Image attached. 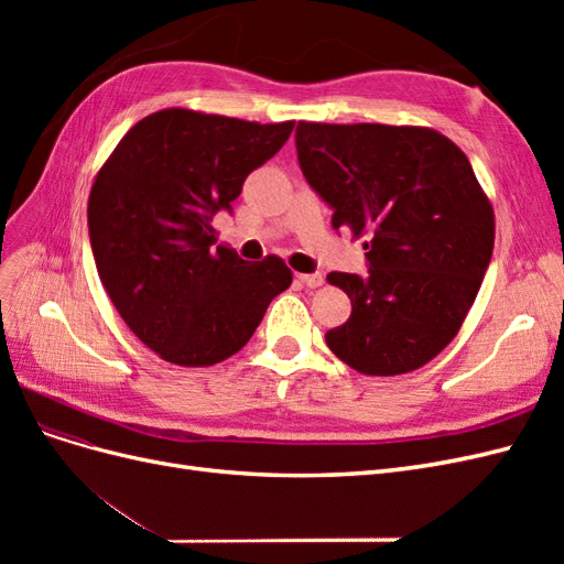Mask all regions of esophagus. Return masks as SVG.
<instances>
[{
    "mask_svg": "<svg viewBox=\"0 0 564 564\" xmlns=\"http://www.w3.org/2000/svg\"><path fill=\"white\" fill-rule=\"evenodd\" d=\"M299 280L308 289H317L324 284V278L319 275V272H303V275H299Z\"/></svg>",
    "mask_w": 564,
    "mask_h": 564,
    "instance_id": "esophagus-1",
    "label": "esophagus"
}]
</instances>
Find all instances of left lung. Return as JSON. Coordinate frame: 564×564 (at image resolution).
Instances as JSON below:
<instances>
[{"label": "left lung", "mask_w": 564, "mask_h": 564, "mask_svg": "<svg viewBox=\"0 0 564 564\" xmlns=\"http://www.w3.org/2000/svg\"><path fill=\"white\" fill-rule=\"evenodd\" d=\"M303 176L332 226L367 237L369 272H329L352 313L324 334L367 377L429 365L458 334L494 249V209L456 143L429 127L299 122Z\"/></svg>", "instance_id": "8db88e82"}]
</instances>
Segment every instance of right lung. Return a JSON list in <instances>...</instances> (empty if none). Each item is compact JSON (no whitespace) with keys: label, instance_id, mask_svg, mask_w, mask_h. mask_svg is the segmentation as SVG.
Returning a JSON list of instances; mask_svg holds the SVG:
<instances>
[{"label":"right lung","instance_id":"obj_1","mask_svg":"<svg viewBox=\"0 0 564 564\" xmlns=\"http://www.w3.org/2000/svg\"><path fill=\"white\" fill-rule=\"evenodd\" d=\"M292 129L166 108L135 122L98 169L87 209L98 275L127 327L162 360H228L292 284L280 256L247 263L214 247L212 226Z\"/></svg>","mask_w":564,"mask_h":564}]
</instances>
